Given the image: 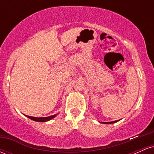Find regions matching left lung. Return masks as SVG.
Listing matches in <instances>:
<instances>
[{
    "label": "left lung",
    "instance_id": "8db88e82",
    "mask_svg": "<svg viewBox=\"0 0 154 154\" xmlns=\"http://www.w3.org/2000/svg\"><path fill=\"white\" fill-rule=\"evenodd\" d=\"M117 122H118V120H117V121H113V122H102V123H103V124H113V123Z\"/></svg>",
    "mask_w": 154,
    "mask_h": 154
}]
</instances>
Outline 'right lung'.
Instances as JSON below:
<instances>
[{
    "label": "right lung",
    "mask_w": 154,
    "mask_h": 154,
    "mask_svg": "<svg viewBox=\"0 0 154 154\" xmlns=\"http://www.w3.org/2000/svg\"><path fill=\"white\" fill-rule=\"evenodd\" d=\"M57 115H58V114H54V115L47 116V117H34V116H26V115H25V116H26V117L29 118V119L33 120V121L43 122H47V121H49V120L54 119L55 116H56Z\"/></svg>",
    "instance_id": "1"
}]
</instances>
